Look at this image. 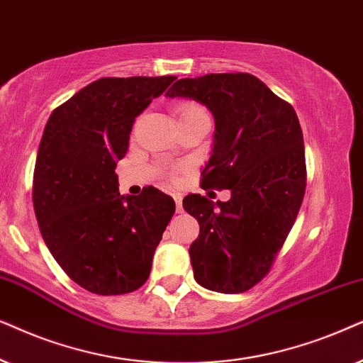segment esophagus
Instances as JSON below:
<instances>
[{
  "instance_id": "obj_1",
  "label": "esophagus",
  "mask_w": 363,
  "mask_h": 363,
  "mask_svg": "<svg viewBox=\"0 0 363 363\" xmlns=\"http://www.w3.org/2000/svg\"><path fill=\"white\" fill-rule=\"evenodd\" d=\"M174 201H176V212H179V214H181L182 211V197H181V194H174Z\"/></svg>"
}]
</instances>
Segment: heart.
<instances>
[{
	"label": "heart",
	"mask_w": 363,
	"mask_h": 363,
	"mask_svg": "<svg viewBox=\"0 0 363 363\" xmlns=\"http://www.w3.org/2000/svg\"><path fill=\"white\" fill-rule=\"evenodd\" d=\"M179 114H181V118H184V116H191V114H206L204 109L201 108V106H197L194 103H186L181 106V109H179Z\"/></svg>",
	"instance_id": "heart-1"
}]
</instances>
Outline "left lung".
<instances>
[{
	"label": "left lung",
	"instance_id": "1",
	"mask_svg": "<svg viewBox=\"0 0 363 363\" xmlns=\"http://www.w3.org/2000/svg\"><path fill=\"white\" fill-rule=\"evenodd\" d=\"M167 98L194 99L216 131L202 186L229 189L227 202L191 194L199 222L189 255L194 279L222 294L249 291L269 272L306 194V149L296 111L247 72L184 77Z\"/></svg>",
	"mask_w": 363,
	"mask_h": 363
}]
</instances>
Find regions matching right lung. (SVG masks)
<instances>
[{
  "label": "right lung",
  "instance_id": "add662e5",
  "mask_svg": "<svg viewBox=\"0 0 363 363\" xmlns=\"http://www.w3.org/2000/svg\"><path fill=\"white\" fill-rule=\"evenodd\" d=\"M176 76L101 77L52 111L38 149L33 204L43 239L77 286L136 291L176 204L156 187L121 196L118 161L139 114Z\"/></svg>",
  "mask_w": 363,
  "mask_h": 363
}]
</instances>
